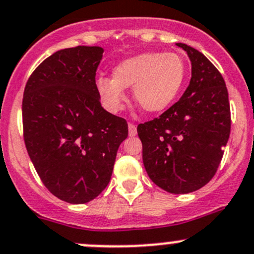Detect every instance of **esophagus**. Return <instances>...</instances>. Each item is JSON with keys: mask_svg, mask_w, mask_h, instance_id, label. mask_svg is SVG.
<instances>
[{"mask_svg": "<svg viewBox=\"0 0 254 254\" xmlns=\"http://www.w3.org/2000/svg\"><path fill=\"white\" fill-rule=\"evenodd\" d=\"M128 134H129L130 137L137 134V127H135V125L128 124Z\"/></svg>", "mask_w": 254, "mask_h": 254, "instance_id": "esophagus-1", "label": "esophagus"}]
</instances>
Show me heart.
<instances>
[{
    "label": "heart",
    "instance_id": "1",
    "mask_svg": "<svg viewBox=\"0 0 254 254\" xmlns=\"http://www.w3.org/2000/svg\"><path fill=\"white\" fill-rule=\"evenodd\" d=\"M185 80V64L175 53L148 52L127 58L116 65L111 77L96 81L105 107L112 112L122 110L133 87V97L148 114H158L170 106Z\"/></svg>",
    "mask_w": 254,
    "mask_h": 254
}]
</instances>
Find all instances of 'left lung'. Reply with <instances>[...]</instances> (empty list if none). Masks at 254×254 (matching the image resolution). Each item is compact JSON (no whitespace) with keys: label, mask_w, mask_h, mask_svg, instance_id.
Wrapping results in <instances>:
<instances>
[{"label":"left lung","mask_w":254,"mask_h":254,"mask_svg":"<svg viewBox=\"0 0 254 254\" xmlns=\"http://www.w3.org/2000/svg\"><path fill=\"white\" fill-rule=\"evenodd\" d=\"M191 62L184 95L158 119L138 125L148 177L172 194H188L215 175L227 144L231 112L225 80L202 53L177 43Z\"/></svg>","instance_id":"8db88e82"}]
</instances>
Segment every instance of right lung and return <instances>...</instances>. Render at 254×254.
Masks as SVG:
<instances>
[{"label": "right lung", "mask_w": 254, "mask_h": 254, "mask_svg": "<svg viewBox=\"0 0 254 254\" xmlns=\"http://www.w3.org/2000/svg\"><path fill=\"white\" fill-rule=\"evenodd\" d=\"M102 53L101 47L85 45L58 50L24 87L27 152L45 188L70 204H85L101 194L128 135L126 120L100 102L95 76Z\"/></svg>", "instance_id": "1"}]
</instances>
